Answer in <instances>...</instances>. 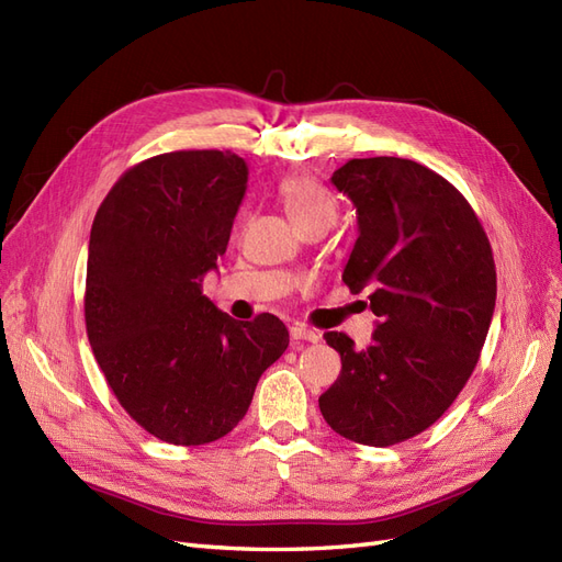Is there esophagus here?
I'll list each match as a JSON object with an SVG mask.
<instances>
[{
  "mask_svg": "<svg viewBox=\"0 0 562 562\" xmlns=\"http://www.w3.org/2000/svg\"><path fill=\"white\" fill-rule=\"evenodd\" d=\"M291 337L293 339H304V342H318L321 335L310 330L307 326H302V323H295V326H291Z\"/></svg>",
  "mask_w": 562,
  "mask_h": 562,
  "instance_id": "1",
  "label": "esophagus"
}]
</instances>
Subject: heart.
<instances>
[{
	"label": "heart",
	"mask_w": 562,
	"mask_h": 562,
	"mask_svg": "<svg viewBox=\"0 0 562 562\" xmlns=\"http://www.w3.org/2000/svg\"><path fill=\"white\" fill-rule=\"evenodd\" d=\"M279 199L300 232L316 225L328 229L339 213L333 192L312 176L283 178L279 182Z\"/></svg>",
	"instance_id": "heart-1"
}]
</instances>
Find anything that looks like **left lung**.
<instances>
[{
  "label": "left lung",
  "mask_w": 562,
  "mask_h": 562,
  "mask_svg": "<svg viewBox=\"0 0 562 562\" xmlns=\"http://www.w3.org/2000/svg\"><path fill=\"white\" fill-rule=\"evenodd\" d=\"M330 182L359 217L342 281L370 288L378 328L366 349L323 335L342 372L318 407L339 436L384 448L429 429L471 378L495 312V260L469 201L427 166L351 159Z\"/></svg>",
  "instance_id": "1"
}]
</instances>
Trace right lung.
I'll use <instances>...</instances> for the list:
<instances>
[{"mask_svg": "<svg viewBox=\"0 0 562 562\" xmlns=\"http://www.w3.org/2000/svg\"><path fill=\"white\" fill-rule=\"evenodd\" d=\"M248 166L234 151L151 157L116 180L91 227L83 316L124 411L173 446L223 438L288 347L274 314L234 321L201 281L225 255Z\"/></svg>", "mask_w": 562, "mask_h": 562, "instance_id": "obj_1", "label": "right lung"}]
</instances>
